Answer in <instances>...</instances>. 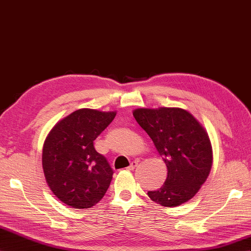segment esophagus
Masks as SVG:
<instances>
[{"mask_svg": "<svg viewBox=\"0 0 251 251\" xmlns=\"http://www.w3.org/2000/svg\"><path fill=\"white\" fill-rule=\"evenodd\" d=\"M137 166H138V161L137 160H134V161L131 162V165L128 166V169H130V170H133V169H135Z\"/></svg>", "mask_w": 251, "mask_h": 251, "instance_id": "esophagus-1", "label": "esophagus"}]
</instances>
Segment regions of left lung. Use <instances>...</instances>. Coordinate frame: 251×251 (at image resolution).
<instances>
[{
	"label": "left lung",
	"instance_id": "obj_1",
	"mask_svg": "<svg viewBox=\"0 0 251 251\" xmlns=\"http://www.w3.org/2000/svg\"><path fill=\"white\" fill-rule=\"evenodd\" d=\"M133 116L168 168L165 184L149 191V198L165 207H176L191 200L212 166V149L205 128L179 107L137 109Z\"/></svg>",
	"mask_w": 251,
	"mask_h": 251
}]
</instances>
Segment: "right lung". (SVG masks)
Here are the masks:
<instances>
[{"instance_id": "obj_1", "label": "right lung", "mask_w": 251, "mask_h": 251, "mask_svg": "<svg viewBox=\"0 0 251 251\" xmlns=\"http://www.w3.org/2000/svg\"><path fill=\"white\" fill-rule=\"evenodd\" d=\"M116 116L115 112L81 109L63 118L46 137L42 165L50 190L67 206L91 208L103 198L113 169L94 140Z\"/></svg>"}]
</instances>
